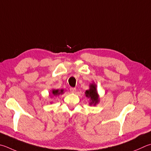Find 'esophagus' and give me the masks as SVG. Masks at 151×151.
I'll use <instances>...</instances> for the list:
<instances>
[{"instance_id": "1", "label": "esophagus", "mask_w": 151, "mask_h": 151, "mask_svg": "<svg viewBox=\"0 0 151 151\" xmlns=\"http://www.w3.org/2000/svg\"><path fill=\"white\" fill-rule=\"evenodd\" d=\"M76 88H70V92L75 93V92H76Z\"/></svg>"}]
</instances>
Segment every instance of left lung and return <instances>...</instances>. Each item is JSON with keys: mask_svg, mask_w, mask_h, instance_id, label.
<instances>
[{"mask_svg": "<svg viewBox=\"0 0 151 151\" xmlns=\"http://www.w3.org/2000/svg\"><path fill=\"white\" fill-rule=\"evenodd\" d=\"M96 85L94 84H90V89L88 90H86L85 94H86V96L88 98H90V101L91 102L90 103V105H92V104H94L96 105L99 101L98 99V96L97 94V91H96Z\"/></svg>", "mask_w": 151, "mask_h": 151, "instance_id": "8db88e82", "label": "left lung"}]
</instances>
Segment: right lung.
I'll use <instances>...</instances> for the list:
<instances>
[{
	"instance_id": "right-lung-1",
	"label": "right lung",
	"mask_w": 151,
	"mask_h": 151,
	"mask_svg": "<svg viewBox=\"0 0 151 151\" xmlns=\"http://www.w3.org/2000/svg\"><path fill=\"white\" fill-rule=\"evenodd\" d=\"M63 90H52V94L54 96L59 95L60 94H63Z\"/></svg>"
}]
</instances>
